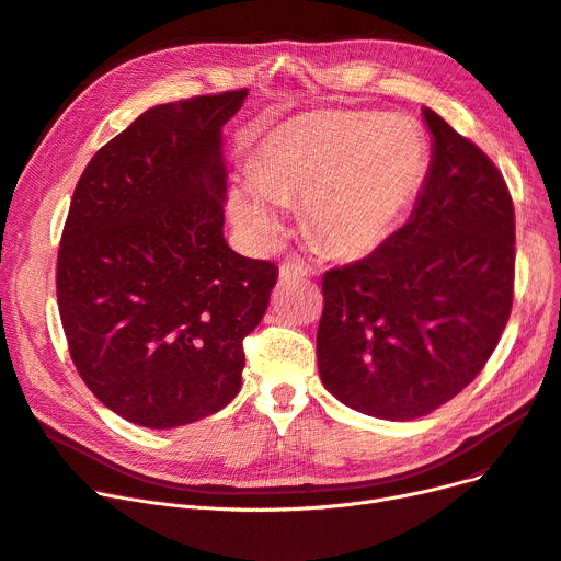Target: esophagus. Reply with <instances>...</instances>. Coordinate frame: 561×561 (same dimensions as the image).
<instances>
[{"instance_id":"obj_1","label":"esophagus","mask_w":561,"mask_h":561,"mask_svg":"<svg viewBox=\"0 0 561 561\" xmlns=\"http://www.w3.org/2000/svg\"><path fill=\"white\" fill-rule=\"evenodd\" d=\"M314 270L309 267L307 263H302L300 259H288L279 265V277L282 279H296V277H309Z\"/></svg>"}]
</instances>
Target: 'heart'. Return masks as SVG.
I'll use <instances>...</instances> for the list:
<instances>
[{"label":"heart","mask_w":561,"mask_h":561,"mask_svg":"<svg viewBox=\"0 0 561 561\" xmlns=\"http://www.w3.org/2000/svg\"><path fill=\"white\" fill-rule=\"evenodd\" d=\"M427 165V136L407 115H302L263 140L254 180L233 192V215L259 242H270L284 201L302 198L309 236L330 254L363 256L396 231Z\"/></svg>","instance_id":"heart-1"}]
</instances>
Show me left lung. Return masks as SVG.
Returning a JSON list of instances; mask_svg holds the SVG:
<instances>
[{"label": "left lung", "instance_id": "8db88e82", "mask_svg": "<svg viewBox=\"0 0 561 561\" xmlns=\"http://www.w3.org/2000/svg\"><path fill=\"white\" fill-rule=\"evenodd\" d=\"M432 163L409 221L323 275V386L367 416L413 421L465 390L511 317L515 213L479 145L423 111Z\"/></svg>", "mask_w": 561, "mask_h": 561}]
</instances>
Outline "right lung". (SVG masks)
Returning a JSON list of instances; mask_svg holds the SVG:
<instances>
[{
  "label": "right lung",
  "instance_id": "right-lung-1",
  "mask_svg": "<svg viewBox=\"0 0 561 561\" xmlns=\"http://www.w3.org/2000/svg\"><path fill=\"white\" fill-rule=\"evenodd\" d=\"M247 90L161 103L82 171L57 252L80 379L124 421L169 430L231 402L277 265L224 240L221 127Z\"/></svg>",
  "mask_w": 561,
  "mask_h": 561
}]
</instances>
